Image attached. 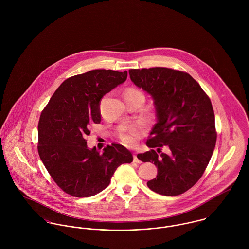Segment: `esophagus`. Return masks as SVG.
Returning a JSON list of instances; mask_svg holds the SVG:
<instances>
[{
	"label": "esophagus",
	"instance_id": "obj_1",
	"mask_svg": "<svg viewBox=\"0 0 249 249\" xmlns=\"http://www.w3.org/2000/svg\"><path fill=\"white\" fill-rule=\"evenodd\" d=\"M133 161L135 162V163H141V160L138 158V156H137V154H133Z\"/></svg>",
	"mask_w": 249,
	"mask_h": 249
}]
</instances>
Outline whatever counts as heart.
Instances as JSON below:
<instances>
[{
	"label": "heart",
	"mask_w": 249,
	"mask_h": 249,
	"mask_svg": "<svg viewBox=\"0 0 249 249\" xmlns=\"http://www.w3.org/2000/svg\"><path fill=\"white\" fill-rule=\"evenodd\" d=\"M140 92L139 90L135 89V88H128L125 90V92L124 94H127V93H138ZM141 128L139 126H134L129 128L126 132L123 133L120 135V139L122 140V142L128 144V145H133L135 144L138 138L140 137L141 134Z\"/></svg>",
	"instance_id": "b5f03b06"
}]
</instances>
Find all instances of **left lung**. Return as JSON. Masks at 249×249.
Listing matches in <instances>:
<instances>
[{"instance_id": "obj_1", "label": "left lung", "mask_w": 249, "mask_h": 249, "mask_svg": "<svg viewBox=\"0 0 249 249\" xmlns=\"http://www.w3.org/2000/svg\"><path fill=\"white\" fill-rule=\"evenodd\" d=\"M129 75L151 95L156 109L157 123L146 141L151 149L137 155L157 167V177L146 184L163 196L181 195L202 177L213 154L216 131L211 101L186 71L153 67L131 69ZM164 145L169 153L158 156Z\"/></svg>"}]
</instances>
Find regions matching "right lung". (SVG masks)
Here are the masks:
<instances>
[{
  "label": "right lung",
  "mask_w": 249,
  "mask_h": 249,
  "mask_svg": "<svg viewBox=\"0 0 249 249\" xmlns=\"http://www.w3.org/2000/svg\"><path fill=\"white\" fill-rule=\"evenodd\" d=\"M127 71L92 70L64 80L43 109L38 123V153L50 176L66 194L89 197L105 190L131 152L112 143L100 152L87 147L92 124L101 123L102 98L125 81Z\"/></svg>",
  "instance_id": "obj_1"
}]
</instances>
